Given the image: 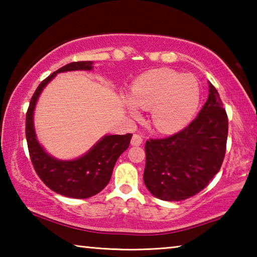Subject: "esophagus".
Wrapping results in <instances>:
<instances>
[{"mask_svg":"<svg viewBox=\"0 0 257 257\" xmlns=\"http://www.w3.org/2000/svg\"><path fill=\"white\" fill-rule=\"evenodd\" d=\"M142 143H143V138L139 136V135H134L130 144H132L133 146H139V145H142Z\"/></svg>","mask_w":257,"mask_h":257,"instance_id":"esophagus-1","label":"esophagus"}]
</instances>
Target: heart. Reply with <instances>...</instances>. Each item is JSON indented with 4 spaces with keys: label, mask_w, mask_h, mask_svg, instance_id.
<instances>
[{
    "label": "heart",
    "mask_w": 257,
    "mask_h": 257,
    "mask_svg": "<svg viewBox=\"0 0 257 257\" xmlns=\"http://www.w3.org/2000/svg\"><path fill=\"white\" fill-rule=\"evenodd\" d=\"M199 99L197 80L171 69H155L144 73L134 81L132 96H122L134 119L141 118V108L151 110L150 122L160 134L177 133L184 128L196 112Z\"/></svg>",
    "instance_id": "heart-1"
}]
</instances>
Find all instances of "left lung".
Returning <instances> with one entry per match:
<instances>
[{
	"instance_id": "1",
	"label": "left lung",
	"mask_w": 257,
	"mask_h": 257,
	"mask_svg": "<svg viewBox=\"0 0 257 257\" xmlns=\"http://www.w3.org/2000/svg\"><path fill=\"white\" fill-rule=\"evenodd\" d=\"M228 116L208 82V97L193 122L173 136L146 142L144 182L162 201H184L208 185L222 165Z\"/></svg>"
}]
</instances>
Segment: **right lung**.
Here are the masks:
<instances>
[{
    "mask_svg": "<svg viewBox=\"0 0 257 257\" xmlns=\"http://www.w3.org/2000/svg\"><path fill=\"white\" fill-rule=\"evenodd\" d=\"M90 71L93 62H71L60 68L41 82L34 93L26 114V138L35 171L55 193L72 198H88L105 188L116 160L129 147L133 135H105L84 155L73 160H59L47 153L38 142L34 125V112L43 89L61 72Z\"/></svg>",
    "mask_w": 257,
    "mask_h": 257,
    "instance_id": "add662e5",
    "label": "right lung"
}]
</instances>
